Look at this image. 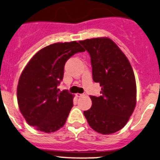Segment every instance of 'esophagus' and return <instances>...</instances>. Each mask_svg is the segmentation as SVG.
Returning a JSON list of instances; mask_svg holds the SVG:
<instances>
[{
    "instance_id": "esophagus-1",
    "label": "esophagus",
    "mask_w": 160,
    "mask_h": 160,
    "mask_svg": "<svg viewBox=\"0 0 160 160\" xmlns=\"http://www.w3.org/2000/svg\"><path fill=\"white\" fill-rule=\"evenodd\" d=\"M86 96V93H77V97H82V96Z\"/></svg>"
}]
</instances>
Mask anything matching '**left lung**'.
I'll return each mask as SVG.
<instances>
[{
	"label": "left lung",
	"instance_id": "8db88e82",
	"mask_svg": "<svg viewBox=\"0 0 160 160\" xmlns=\"http://www.w3.org/2000/svg\"><path fill=\"white\" fill-rule=\"evenodd\" d=\"M90 55L92 79L99 83L101 96H90L92 106L84 111L96 132L110 134L127 124L136 106V81L128 59L108 38L79 42Z\"/></svg>",
	"mask_w": 160,
	"mask_h": 160
}]
</instances>
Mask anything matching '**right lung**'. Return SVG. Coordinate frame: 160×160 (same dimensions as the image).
Wrapping results in <instances>:
<instances>
[{"label": "right lung", "instance_id": "1", "mask_svg": "<svg viewBox=\"0 0 160 160\" xmlns=\"http://www.w3.org/2000/svg\"><path fill=\"white\" fill-rule=\"evenodd\" d=\"M85 52L77 42L54 43L35 54L21 73L17 86L20 110L29 125L42 132H54L65 124L73 96L58 92L66 61Z\"/></svg>", "mask_w": 160, "mask_h": 160}]
</instances>
